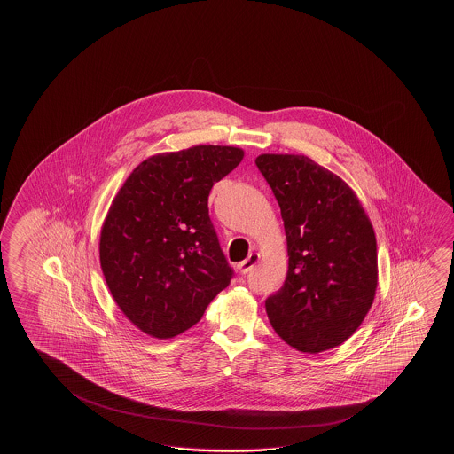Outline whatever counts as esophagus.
<instances>
[{"label": "esophagus", "instance_id": "obj_1", "mask_svg": "<svg viewBox=\"0 0 454 454\" xmlns=\"http://www.w3.org/2000/svg\"><path fill=\"white\" fill-rule=\"evenodd\" d=\"M258 261H260V254L258 253H250L247 260H243L237 264V270H240L241 274H247V272H250L254 268V264Z\"/></svg>", "mask_w": 454, "mask_h": 454}]
</instances>
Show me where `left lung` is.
Returning a JSON list of instances; mask_svg holds the SVG:
<instances>
[{
	"label": "left lung",
	"instance_id": "obj_1",
	"mask_svg": "<svg viewBox=\"0 0 454 454\" xmlns=\"http://www.w3.org/2000/svg\"><path fill=\"white\" fill-rule=\"evenodd\" d=\"M254 162L279 203L289 254L284 286L266 299L270 326L300 352L340 346L375 299L372 223L352 188L307 155L261 154Z\"/></svg>",
	"mask_w": 454,
	"mask_h": 454
}]
</instances>
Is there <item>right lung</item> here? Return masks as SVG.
Returning a JSON list of instances; mask_svg holds the SVG:
<instances>
[{
	"label": "right lung",
	"mask_w": 454,
	"mask_h": 454,
	"mask_svg": "<svg viewBox=\"0 0 454 454\" xmlns=\"http://www.w3.org/2000/svg\"><path fill=\"white\" fill-rule=\"evenodd\" d=\"M231 145H193L145 159L120 188L100 231V266L136 328L174 338L203 318L233 270L214 231L207 198L240 164Z\"/></svg>",
	"instance_id": "right-lung-1"
}]
</instances>
